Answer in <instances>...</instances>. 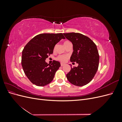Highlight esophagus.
<instances>
[{
	"label": "esophagus",
	"mask_w": 122,
	"mask_h": 122,
	"mask_svg": "<svg viewBox=\"0 0 122 122\" xmlns=\"http://www.w3.org/2000/svg\"><path fill=\"white\" fill-rule=\"evenodd\" d=\"M61 66H64V64H62V63H61Z\"/></svg>",
	"instance_id": "1"
}]
</instances>
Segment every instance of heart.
I'll return each mask as SVG.
<instances>
[{"instance_id":"obj_1","label":"heart","mask_w":122,"mask_h":122,"mask_svg":"<svg viewBox=\"0 0 122 122\" xmlns=\"http://www.w3.org/2000/svg\"><path fill=\"white\" fill-rule=\"evenodd\" d=\"M69 42V41H66L64 43V45L66 44H67V43ZM69 56H68V55H59V56H58L57 57H56V60L60 61L61 62H65L66 61H67V59L68 58Z\"/></svg>"}]
</instances>
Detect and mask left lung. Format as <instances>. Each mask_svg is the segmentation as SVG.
<instances>
[{
  "label": "left lung",
  "mask_w": 122,
  "mask_h": 122,
  "mask_svg": "<svg viewBox=\"0 0 122 122\" xmlns=\"http://www.w3.org/2000/svg\"><path fill=\"white\" fill-rule=\"evenodd\" d=\"M71 41L73 52L71 62H76L78 67L72 68L66 75L69 81L75 86H81L89 83L96 73L99 62L97 46L91 39L79 33H64Z\"/></svg>",
  "instance_id": "8db88e82"
}]
</instances>
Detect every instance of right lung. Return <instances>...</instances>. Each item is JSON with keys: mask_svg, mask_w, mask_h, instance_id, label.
Wrapping results in <instances>:
<instances>
[{"mask_svg": "<svg viewBox=\"0 0 122 122\" xmlns=\"http://www.w3.org/2000/svg\"><path fill=\"white\" fill-rule=\"evenodd\" d=\"M65 38L62 33L41 34L35 36L24 47L21 64L26 76L36 86L50 83L61 67L60 62L53 61L51 65L45 61L52 54L55 45Z\"/></svg>", "mask_w": 122, "mask_h": 122, "instance_id": "add662e5", "label": "right lung"}]
</instances>
